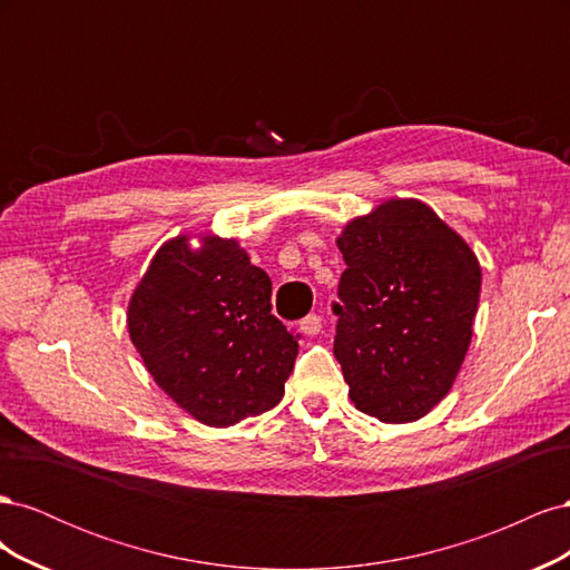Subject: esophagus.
Instances as JSON below:
<instances>
[{
	"label": "esophagus",
	"mask_w": 570,
	"mask_h": 570,
	"mask_svg": "<svg viewBox=\"0 0 570 570\" xmlns=\"http://www.w3.org/2000/svg\"><path fill=\"white\" fill-rule=\"evenodd\" d=\"M299 331L306 335V337H314L321 333V316L318 314H308L306 318L299 321Z\"/></svg>",
	"instance_id": "34e87169"
}]
</instances>
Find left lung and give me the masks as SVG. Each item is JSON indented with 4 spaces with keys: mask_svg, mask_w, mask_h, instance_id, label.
Listing matches in <instances>:
<instances>
[{
    "mask_svg": "<svg viewBox=\"0 0 570 570\" xmlns=\"http://www.w3.org/2000/svg\"><path fill=\"white\" fill-rule=\"evenodd\" d=\"M344 268L333 352L358 411L423 419L452 390L480 302L471 247L419 199H387L337 237Z\"/></svg>",
    "mask_w": 570,
    "mask_h": 570,
    "instance_id": "1",
    "label": "left lung"
}]
</instances>
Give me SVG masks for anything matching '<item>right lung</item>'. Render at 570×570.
Here are the masks:
<instances>
[{
  "label": "right lung",
  "instance_id": "add662e5",
  "mask_svg": "<svg viewBox=\"0 0 570 570\" xmlns=\"http://www.w3.org/2000/svg\"><path fill=\"white\" fill-rule=\"evenodd\" d=\"M128 333L157 385L204 425L228 428L283 400L297 337L271 314V278L237 239L178 235L154 254Z\"/></svg>",
  "mask_w": 570,
  "mask_h": 570
}]
</instances>
